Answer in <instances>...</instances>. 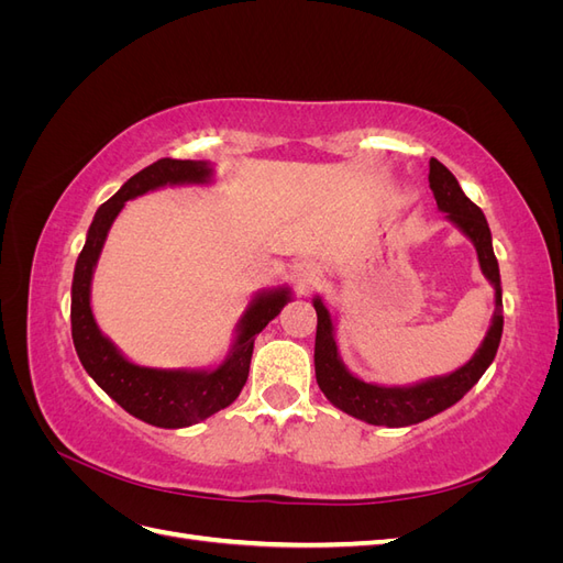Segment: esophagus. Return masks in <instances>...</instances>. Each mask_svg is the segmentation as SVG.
Masks as SVG:
<instances>
[{"instance_id": "obj_1", "label": "esophagus", "mask_w": 563, "mask_h": 563, "mask_svg": "<svg viewBox=\"0 0 563 563\" xmlns=\"http://www.w3.org/2000/svg\"><path fill=\"white\" fill-rule=\"evenodd\" d=\"M291 279L296 284V288L300 294H308L312 291V288L319 284L321 279V269L317 263L312 261H302V263H296L294 269H291Z\"/></svg>"}]
</instances>
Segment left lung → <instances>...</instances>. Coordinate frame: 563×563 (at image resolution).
<instances>
[{
    "label": "left lung",
    "instance_id": "1",
    "mask_svg": "<svg viewBox=\"0 0 563 563\" xmlns=\"http://www.w3.org/2000/svg\"><path fill=\"white\" fill-rule=\"evenodd\" d=\"M430 190L437 199V209L446 213L449 223H453L476 249L482 275L493 286V302L496 310L490 317V327L482 340L479 350L472 354V360L460 368L444 373V376L424 378L413 385H380L368 383L345 366L340 360L338 340H335V321L321 296L312 298L317 310V338H314V373L317 383L335 408L340 411L364 420L368 424H383V428H408L418 424L441 411H446L453 404L463 399L467 391L479 383L486 368L496 360V352L503 338V286H500V267L493 253V236L486 223L484 211L463 192L455 176L449 168L430 159Z\"/></svg>",
    "mask_w": 563,
    "mask_h": 563
}]
</instances>
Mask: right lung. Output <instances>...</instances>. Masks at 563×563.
I'll use <instances>...</instances> for the list:
<instances>
[{
	"instance_id": "add662e5",
	"label": "right lung",
	"mask_w": 563,
	"mask_h": 563,
	"mask_svg": "<svg viewBox=\"0 0 563 563\" xmlns=\"http://www.w3.org/2000/svg\"><path fill=\"white\" fill-rule=\"evenodd\" d=\"M216 178L211 162L164 157L131 176L100 207L87 232V242L77 258L73 277V343L81 366L96 385L114 399L126 413L164 430L190 428L209 416L228 408L249 378L253 340L275 319L294 291L284 286L263 288L253 294L246 310L234 327V340L225 360L203 368H152L131 362L112 340L98 329L91 310L93 272L106 246L114 218L122 213L129 199L143 197L162 187L211 185Z\"/></svg>"
}]
</instances>
